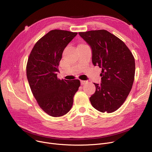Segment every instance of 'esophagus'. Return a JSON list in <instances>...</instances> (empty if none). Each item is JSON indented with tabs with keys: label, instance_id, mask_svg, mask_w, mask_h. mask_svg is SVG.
I'll list each match as a JSON object with an SVG mask.
<instances>
[{
	"label": "esophagus",
	"instance_id": "obj_1",
	"mask_svg": "<svg viewBox=\"0 0 152 152\" xmlns=\"http://www.w3.org/2000/svg\"><path fill=\"white\" fill-rule=\"evenodd\" d=\"M86 83H87L86 81H83V80H81V85H84V84H86Z\"/></svg>",
	"mask_w": 152,
	"mask_h": 152
}]
</instances>
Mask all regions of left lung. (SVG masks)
Masks as SVG:
<instances>
[{
	"instance_id": "1",
	"label": "left lung",
	"mask_w": 152,
	"mask_h": 152,
	"mask_svg": "<svg viewBox=\"0 0 152 152\" xmlns=\"http://www.w3.org/2000/svg\"><path fill=\"white\" fill-rule=\"evenodd\" d=\"M92 50V61L102 68L101 83H94L90 101L100 112L112 113L120 107L132 89L135 60L128 47L115 35L101 29L79 33Z\"/></svg>"
}]
</instances>
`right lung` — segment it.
<instances>
[{
  "instance_id": "add662e5",
  "label": "right lung",
  "mask_w": 152,
  "mask_h": 152,
  "mask_svg": "<svg viewBox=\"0 0 152 152\" xmlns=\"http://www.w3.org/2000/svg\"><path fill=\"white\" fill-rule=\"evenodd\" d=\"M77 33L54 29L34 45L28 60L26 75L34 97L46 113L53 117L66 114L80 86L78 79H58V66L63 52Z\"/></svg>"
}]
</instances>
